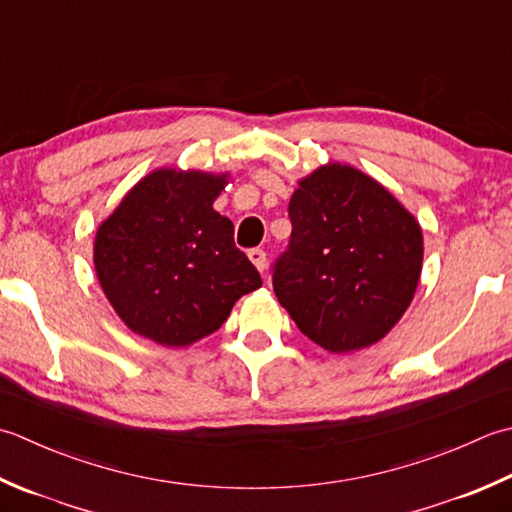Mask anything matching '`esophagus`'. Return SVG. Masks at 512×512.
<instances>
[{
    "instance_id": "esophagus-1",
    "label": "esophagus",
    "mask_w": 512,
    "mask_h": 512,
    "mask_svg": "<svg viewBox=\"0 0 512 512\" xmlns=\"http://www.w3.org/2000/svg\"><path fill=\"white\" fill-rule=\"evenodd\" d=\"M248 259L255 264V268L259 270V273H264V270H266V253H264L262 248H250L248 250Z\"/></svg>"
}]
</instances>
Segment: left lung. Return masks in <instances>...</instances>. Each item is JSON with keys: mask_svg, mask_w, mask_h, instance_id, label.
<instances>
[{"mask_svg": "<svg viewBox=\"0 0 512 512\" xmlns=\"http://www.w3.org/2000/svg\"><path fill=\"white\" fill-rule=\"evenodd\" d=\"M290 244L273 290L302 333L328 353L384 339L422 277V226L370 175L328 162L302 177L288 204Z\"/></svg>", "mask_w": 512, "mask_h": 512, "instance_id": "8db88e82", "label": "left lung"}]
</instances>
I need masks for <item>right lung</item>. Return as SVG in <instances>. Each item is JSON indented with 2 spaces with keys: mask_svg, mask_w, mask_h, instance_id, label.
I'll list each match as a JSON object with an SVG mask.
<instances>
[{
  "mask_svg": "<svg viewBox=\"0 0 512 512\" xmlns=\"http://www.w3.org/2000/svg\"><path fill=\"white\" fill-rule=\"evenodd\" d=\"M228 173L157 168L97 226L95 273L119 319L150 342L184 348L222 326L262 286L213 208Z\"/></svg>",
  "mask_w": 512,
  "mask_h": 512,
  "instance_id": "add662e5",
  "label": "right lung"
}]
</instances>
